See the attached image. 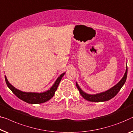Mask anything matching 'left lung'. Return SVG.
<instances>
[{"label": "left lung", "mask_w": 133, "mask_h": 133, "mask_svg": "<svg viewBox=\"0 0 133 133\" xmlns=\"http://www.w3.org/2000/svg\"><path fill=\"white\" fill-rule=\"evenodd\" d=\"M127 62L126 64V70L125 72L124 73V76L115 85L112 87V88L109 89L105 91L97 93V94H88L85 92H84L82 89L79 86L78 83L76 82V85L77 88L79 91V92L82 97H84L85 100L89 101V102H105V101H108L110 100L111 98H114L116 94H118V92L119 91L121 88H122V86L124 85L127 76Z\"/></svg>", "instance_id": "left-lung-1"}]
</instances>
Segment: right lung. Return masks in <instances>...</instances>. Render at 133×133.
<instances>
[{"mask_svg":"<svg viewBox=\"0 0 133 133\" xmlns=\"http://www.w3.org/2000/svg\"><path fill=\"white\" fill-rule=\"evenodd\" d=\"M66 72L63 73L59 76L56 81H55L54 84L52 85L50 88L46 91L42 92H24L22 91L18 90L9 82L8 80L6 78V76H5V81L7 86L11 90L18 98L22 100L24 102L28 103L29 104H41L45 103L50 100L54 96L55 91L58 88V85L60 84L61 78H63Z\"/></svg>","mask_w":133,"mask_h":133,"instance_id":"add662e5","label":"right lung"}]
</instances>
